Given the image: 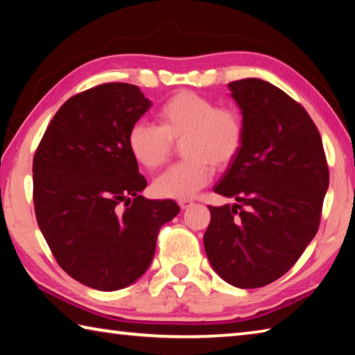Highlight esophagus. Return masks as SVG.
Listing matches in <instances>:
<instances>
[{
  "mask_svg": "<svg viewBox=\"0 0 355 355\" xmlns=\"http://www.w3.org/2000/svg\"><path fill=\"white\" fill-rule=\"evenodd\" d=\"M192 200H188V199H184V200H178V205H180V208L182 209H188L189 207H192Z\"/></svg>",
  "mask_w": 355,
  "mask_h": 355,
  "instance_id": "1",
  "label": "esophagus"
}]
</instances>
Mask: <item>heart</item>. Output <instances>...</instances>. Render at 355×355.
<instances>
[{
  "label": "heart",
  "instance_id": "heart-1",
  "mask_svg": "<svg viewBox=\"0 0 355 355\" xmlns=\"http://www.w3.org/2000/svg\"><path fill=\"white\" fill-rule=\"evenodd\" d=\"M158 127L136 122L130 127L127 146L146 171H155L171 158L173 144H182L184 161L172 166L153 182L161 199L184 200L196 196L213 177V167L225 171L244 147V119L233 106L192 91L171 95L156 111Z\"/></svg>",
  "mask_w": 355,
  "mask_h": 355
}]
</instances>
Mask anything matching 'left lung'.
Instances as JSON below:
<instances>
[{"mask_svg": "<svg viewBox=\"0 0 355 355\" xmlns=\"http://www.w3.org/2000/svg\"><path fill=\"white\" fill-rule=\"evenodd\" d=\"M244 119V147L214 192L236 203L208 207L209 263L238 288H260L299 260L320 227L329 169L307 111L271 83L228 84Z\"/></svg>", "mask_w": 355, "mask_h": 355, "instance_id": "8db88e82", "label": "left lung"}]
</instances>
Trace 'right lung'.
Returning <instances> with one entry per match:
<instances>
[{"instance_id":"add662e5","label":"right lung","mask_w":355,"mask_h":355,"mask_svg":"<svg viewBox=\"0 0 355 355\" xmlns=\"http://www.w3.org/2000/svg\"><path fill=\"white\" fill-rule=\"evenodd\" d=\"M152 106L139 87L107 83L69 98L34 155V209L65 272L100 291L128 286L153 260L159 228L180 211L148 200L127 135Z\"/></svg>"}]
</instances>
